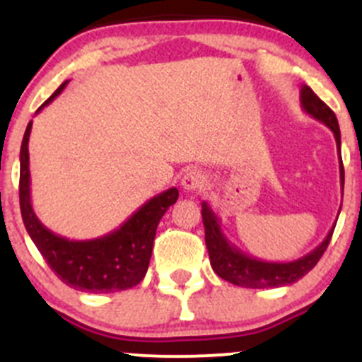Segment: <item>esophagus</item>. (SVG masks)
Segmentation results:
<instances>
[{"label": "esophagus", "instance_id": "esophagus-1", "mask_svg": "<svg viewBox=\"0 0 362 362\" xmlns=\"http://www.w3.org/2000/svg\"><path fill=\"white\" fill-rule=\"evenodd\" d=\"M204 184H206V175L199 170H187L184 177L180 178L182 189L187 192L199 191V189L204 187Z\"/></svg>", "mask_w": 362, "mask_h": 362}]
</instances>
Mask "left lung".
<instances>
[{
	"label": "left lung",
	"mask_w": 362,
	"mask_h": 362,
	"mask_svg": "<svg viewBox=\"0 0 362 362\" xmlns=\"http://www.w3.org/2000/svg\"><path fill=\"white\" fill-rule=\"evenodd\" d=\"M299 101H301V108L313 117L315 120L322 122L324 126L329 127L334 134L338 147V159H339V184H341V198H343V182H345V173H343V163L341 156H339V147H341V140H339V126L338 119L334 112L310 89L308 86H301L299 90ZM202 215H203V226H204V242H206L208 254H210V264L214 272L217 273L221 279L228 280V282L235 284L238 287H247V289H266V287H284L291 286V284L298 282L299 279L306 275L313 266L319 262L322 254L326 252L327 245L333 236L334 226L329 229L327 236L319 247H315L312 252H308L303 257L294 259L289 262H272L262 261V259L252 257L240 250L235 243L228 240L221 228V221L210 204L206 202L202 203ZM339 215V211H338ZM338 221V217H337Z\"/></svg>",
	"instance_id": "1"
}]
</instances>
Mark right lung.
Segmentation results:
<instances>
[{"mask_svg":"<svg viewBox=\"0 0 362 362\" xmlns=\"http://www.w3.org/2000/svg\"><path fill=\"white\" fill-rule=\"evenodd\" d=\"M66 82L36 110L56 100ZM33 120L25 127L21 145V214L25 231L47 264L61 282L87 293H117L138 286L147 273L154 247L156 229L168 208L178 199V189L171 187L141 204L126 222L108 235L94 240H68L56 235L40 222L31 204V173H29V134Z\"/></svg>","mask_w":362,"mask_h":362,"instance_id":"1","label":"right lung"}]
</instances>
